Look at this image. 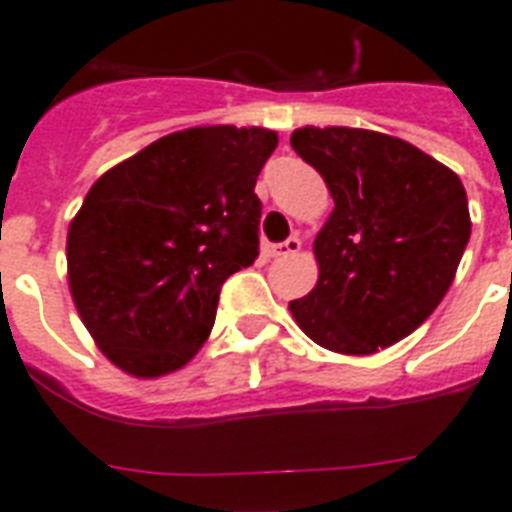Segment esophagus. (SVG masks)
<instances>
[{"label": "esophagus", "mask_w": 512, "mask_h": 512, "mask_svg": "<svg viewBox=\"0 0 512 512\" xmlns=\"http://www.w3.org/2000/svg\"><path fill=\"white\" fill-rule=\"evenodd\" d=\"M300 247H303V241L297 239V236H289L287 241H281V244H276V247L271 249L273 257H292L300 252Z\"/></svg>", "instance_id": "esophagus-1"}]
</instances>
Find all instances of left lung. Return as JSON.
<instances>
[{
	"mask_svg": "<svg viewBox=\"0 0 512 512\" xmlns=\"http://www.w3.org/2000/svg\"><path fill=\"white\" fill-rule=\"evenodd\" d=\"M289 143L335 199L313 241L319 281L289 303L297 327L345 356L404 340L444 300L468 247L462 180L412 143L374 130L300 127Z\"/></svg>",
	"mask_w": 512,
	"mask_h": 512,
	"instance_id": "obj_1",
	"label": "left lung"
}]
</instances>
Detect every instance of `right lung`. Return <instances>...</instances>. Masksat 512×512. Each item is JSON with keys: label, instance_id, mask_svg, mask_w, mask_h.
Listing matches in <instances>:
<instances>
[{"label": "right lung", "instance_id": "1", "mask_svg": "<svg viewBox=\"0 0 512 512\" xmlns=\"http://www.w3.org/2000/svg\"><path fill=\"white\" fill-rule=\"evenodd\" d=\"M279 146L265 127H191L100 175L68 225V287L122 372L154 380L212 332L220 287L257 257V175Z\"/></svg>", "mask_w": 512, "mask_h": 512}]
</instances>
